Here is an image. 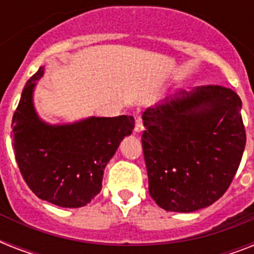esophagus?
I'll return each instance as SVG.
<instances>
[{"label": "esophagus", "instance_id": "1", "mask_svg": "<svg viewBox=\"0 0 254 254\" xmlns=\"http://www.w3.org/2000/svg\"><path fill=\"white\" fill-rule=\"evenodd\" d=\"M143 129H145V127H143L142 120H141V119H137V121H135L134 131H135V133H137V134H139V133H142Z\"/></svg>", "mask_w": 254, "mask_h": 254}]
</instances>
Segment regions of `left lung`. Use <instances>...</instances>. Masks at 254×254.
Listing matches in <instances>:
<instances>
[{
	"mask_svg": "<svg viewBox=\"0 0 254 254\" xmlns=\"http://www.w3.org/2000/svg\"><path fill=\"white\" fill-rule=\"evenodd\" d=\"M240 97L220 85L181 91L143 112L150 196L171 212H193L228 190L247 142Z\"/></svg>",
	"mask_w": 254,
	"mask_h": 254,
	"instance_id": "1",
	"label": "left lung"
}]
</instances>
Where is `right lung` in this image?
Returning <instances> with one entry per match:
<instances>
[{
	"instance_id": "right-lung-1",
	"label": "right lung",
	"mask_w": 254,
	"mask_h": 254,
	"mask_svg": "<svg viewBox=\"0 0 254 254\" xmlns=\"http://www.w3.org/2000/svg\"><path fill=\"white\" fill-rule=\"evenodd\" d=\"M41 67L22 91L13 116L15 161L30 190L42 200L64 208L87 205L101 191L105 166L134 119L88 117L71 124H49L38 116L33 95L43 76Z\"/></svg>"
}]
</instances>
